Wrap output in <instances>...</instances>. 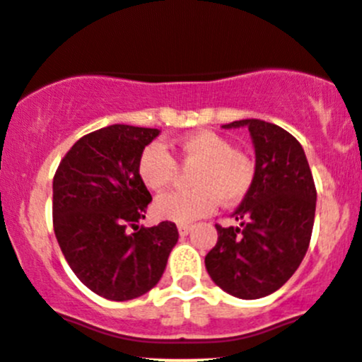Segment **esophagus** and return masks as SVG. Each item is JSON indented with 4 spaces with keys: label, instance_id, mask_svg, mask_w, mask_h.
<instances>
[{
    "label": "esophagus",
    "instance_id": "34e87169",
    "mask_svg": "<svg viewBox=\"0 0 362 362\" xmlns=\"http://www.w3.org/2000/svg\"><path fill=\"white\" fill-rule=\"evenodd\" d=\"M191 229H193V226H189V223H180V226H178V233H180V236H187V234L191 233Z\"/></svg>",
    "mask_w": 362,
    "mask_h": 362
}]
</instances>
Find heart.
Here are the masks:
<instances>
[{
	"mask_svg": "<svg viewBox=\"0 0 362 362\" xmlns=\"http://www.w3.org/2000/svg\"><path fill=\"white\" fill-rule=\"evenodd\" d=\"M180 162L194 165L189 173L185 191H169L153 204V211L162 220L191 223L213 213L220 200L236 204L252 187L254 164L247 155L234 151L230 142L214 132H194L177 142ZM136 173L151 191H162L177 178L178 165L164 144L151 142L142 149Z\"/></svg>",
	"mask_w": 362,
	"mask_h": 362,
	"instance_id": "1",
	"label": "heart"
}]
</instances>
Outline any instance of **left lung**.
Masks as SVG:
<instances>
[{
	"instance_id": "obj_1",
	"label": "left lung",
	"mask_w": 362,
	"mask_h": 362,
	"mask_svg": "<svg viewBox=\"0 0 362 362\" xmlns=\"http://www.w3.org/2000/svg\"><path fill=\"white\" fill-rule=\"evenodd\" d=\"M223 128L249 129L256 171L233 214L240 226H216L218 242L205 256V269L234 298H265L291 279L307 254L317 198L314 178L301 144L279 126L243 119Z\"/></svg>"
}]
</instances>
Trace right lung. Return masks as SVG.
I'll return each mask as SVG.
<instances>
[{
  "label": "right lung",
  "mask_w": 362,
  "mask_h": 362,
  "mask_svg": "<svg viewBox=\"0 0 362 362\" xmlns=\"http://www.w3.org/2000/svg\"><path fill=\"white\" fill-rule=\"evenodd\" d=\"M155 128L113 124L81 136L54 177V233L74 274L95 294L128 301L151 291L178 242L173 221L139 227L151 202L136 173Z\"/></svg>",
  "instance_id": "obj_1"
}]
</instances>
